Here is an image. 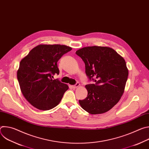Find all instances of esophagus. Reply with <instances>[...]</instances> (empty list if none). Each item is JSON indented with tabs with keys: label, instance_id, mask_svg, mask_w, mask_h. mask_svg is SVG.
<instances>
[{
	"label": "esophagus",
	"instance_id": "esophagus-1",
	"mask_svg": "<svg viewBox=\"0 0 149 149\" xmlns=\"http://www.w3.org/2000/svg\"><path fill=\"white\" fill-rule=\"evenodd\" d=\"M79 86V82H77L75 85H74V86H72V88H73L74 89H75V88H78Z\"/></svg>",
	"mask_w": 149,
	"mask_h": 149
}]
</instances>
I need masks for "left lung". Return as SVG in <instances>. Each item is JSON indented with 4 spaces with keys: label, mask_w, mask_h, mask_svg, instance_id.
<instances>
[{
    "label": "left lung",
    "mask_w": 149,
    "mask_h": 149,
    "mask_svg": "<svg viewBox=\"0 0 149 149\" xmlns=\"http://www.w3.org/2000/svg\"><path fill=\"white\" fill-rule=\"evenodd\" d=\"M75 54L85 63L90 81L87 97L79 100L81 107L91 114L106 113L111 109L122 96L129 75L124 58L113 49L106 47H88Z\"/></svg>",
    "instance_id": "left-lung-1"
}]
</instances>
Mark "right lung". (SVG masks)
I'll return each mask as SVG.
<instances>
[{"instance_id":"right-lung-1","label":"right lung","mask_w":149,"mask_h":149,"mask_svg":"<svg viewBox=\"0 0 149 149\" xmlns=\"http://www.w3.org/2000/svg\"><path fill=\"white\" fill-rule=\"evenodd\" d=\"M71 49L65 45H39L20 62L17 72L20 88L34 107L49 110L60 102L69 87L59 79L52 78L59 73L58 60Z\"/></svg>"}]
</instances>
